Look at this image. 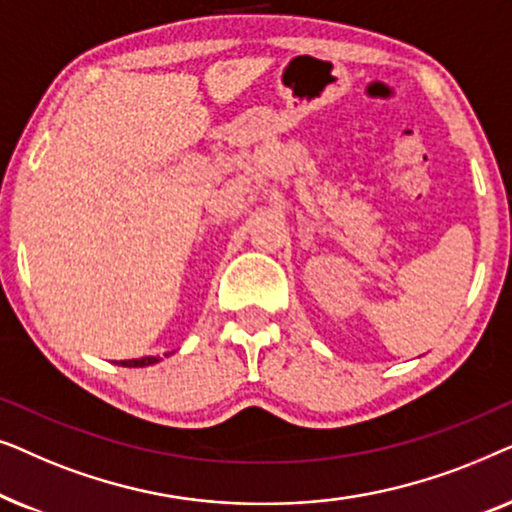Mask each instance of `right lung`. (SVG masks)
I'll return each instance as SVG.
<instances>
[{
	"label": "right lung",
	"instance_id": "add662e5",
	"mask_svg": "<svg viewBox=\"0 0 512 512\" xmlns=\"http://www.w3.org/2000/svg\"><path fill=\"white\" fill-rule=\"evenodd\" d=\"M167 356V354H165ZM160 361L158 356H144V359H132V361H121V366H128V368H142V366H151V363Z\"/></svg>",
	"mask_w": 512,
	"mask_h": 512
}]
</instances>
